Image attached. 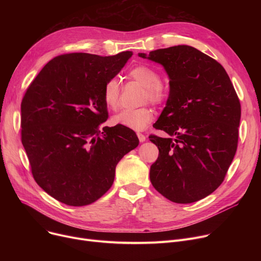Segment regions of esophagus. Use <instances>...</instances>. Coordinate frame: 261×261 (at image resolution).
<instances>
[{"label": "esophagus", "mask_w": 261, "mask_h": 261, "mask_svg": "<svg viewBox=\"0 0 261 261\" xmlns=\"http://www.w3.org/2000/svg\"><path fill=\"white\" fill-rule=\"evenodd\" d=\"M136 135H138V138H139V140H140V142H145L146 141V135L145 134H143V133H141V132H139L138 134H136Z\"/></svg>", "instance_id": "esophagus-1"}]
</instances>
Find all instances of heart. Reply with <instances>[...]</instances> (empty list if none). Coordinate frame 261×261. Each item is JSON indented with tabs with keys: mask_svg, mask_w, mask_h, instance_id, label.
I'll list each match as a JSON object with an SVG mask.
<instances>
[{
	"mask_svg": "<svg viewBox=\"0 0 261 261\" xmlns=\"http://www.w3.org/2000/svg\"><path fill=\"white\" fill-rule=\"evenodd\" d=\"M130 77L145 87L144 99L153 105H161L166 99V90L161 84L160 74L147 65L135 66L129 73ZM102 99L105 105L112 111H116L120 102V84L116 77L110 78L103 86ZM153 118V111L149 108L126 109L113 116L114 125L140 131Z\"/></svg>",
	"mask_w": 261,
	"mask_h": 261,
	"instance_id": "b5f03b06",
	"label": "heart"
}]
</instances>
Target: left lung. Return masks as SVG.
<instances>
[{
  "label": "left lung",
  "instance_id": "obj_1",
  "mask_svg": "<svg viewBox=\"0 0 261 261\" xmlns=\"http://www.w3.org/2000/svg\"><path fill=\"white\" fill-rule=\"evenodd\" d=\"M169 76V97L153 127L168 139L149 135L159 148L150 181L174 203H193L221 185L238 145L241 106L224 67L188 45L150 51Z\"/></svg>",
  "mask_w": 261,
  "mask_h": 261
}]
</instances>
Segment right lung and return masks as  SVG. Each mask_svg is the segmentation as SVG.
<instances>
[{"label":"right lung","mask_w":261,"mask_h":261,"mask_svg":"<svg viewBox=\"0 0 261 261\" xmlns=\"http://www.w3.org/2000/svg\"><path fill=\"white\" fill-rule=\"evenodd\" d=\"M131 51L101 57L87 53L51 59L21 102V141L37 184L56 200L84 206L112 186L121 158L139 139L129 128L103 127V86Z\"/></svg>","instance_id":"obj_1"}]
</instances>
